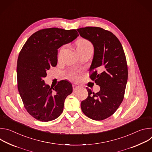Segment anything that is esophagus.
<instances>
[{
  "mask_svg": "<svg viewBox=\"0 0 152 152\" xmlns=\"http://www.w3.org/2000/svg\"><path fill=\"white\" fill-rule=\"evenodd\" d=\"M79 86H77V85H76V84H73V90L74 91L77 90L79 89Z\"/></svg>",
  "mask_w": 152,
  "mask_h": 152,
  "instance_id": "esophagus-1",
  "label": "esophagus"
}]
</instances>
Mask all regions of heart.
Wrapping results in <instances>:
<instances>
[{"mask_svg": "<svg viewBox=\"0 0 152 152\" xmlns=\"http://www.w3.org/2000/svg\"><path fill=\"white\" fill-rule=\"evenodd\" d=\"M76 48L78 52L85 51L88 49H93V46L92 43L88 39L85 38H79L76 41ZM65 46H62L61 50H63ZM80 73V70H70L66 73L67 77L72 81H77L79 79V74Z\"/></svg>", "mask_w": 152, "mask_h": 152, "instance_id": "b5f03b06", "label": "heart"}]
</instances>
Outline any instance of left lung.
I'll use <instances>...</instances> for the list:
<instances>
[{
    "mask_svg": "<svg viewBox=\"0 0 152 152\" xmlns=\"http://www.w3.org/2000/svg\"><path fill=\"white\" fill-rule=\"evenodd\" d=\"M77 31L93 45L90 78L100 86L96 93L87 88L88 96L82 101L81 109L90 118L103 120L117 110L124 99L128 76L125 53L119 39L109 31L92 26Z\"/></svg>",
    "mask_w": 152,
    "mask_h": 152,
    "instance_id": "obj_1",
    "label": "left lung"
}]
</instances>
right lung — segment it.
Listing matches in <instances>:
<instances>
[{
    "label": "right lung",
    "mask_w": 152,
    "mask_h": 152,
    "mask_svg": "<svg viewBox=\"0 0 152 152\" xmlns=\"http://www.w3.org/2000/svg\"><path fill=\"white\" fill-rule=\"evenodd\" d=\"M79 36L76 29H42L33 34L19 53L17 65L19 94L28 113L40 121L57 118L62 113L64 101L73 91L72 85L61 80L55 87L43 78L58 62V49Z\"/></svg>",
    "instance_id": "right-lung-1"
}]
</instances>
